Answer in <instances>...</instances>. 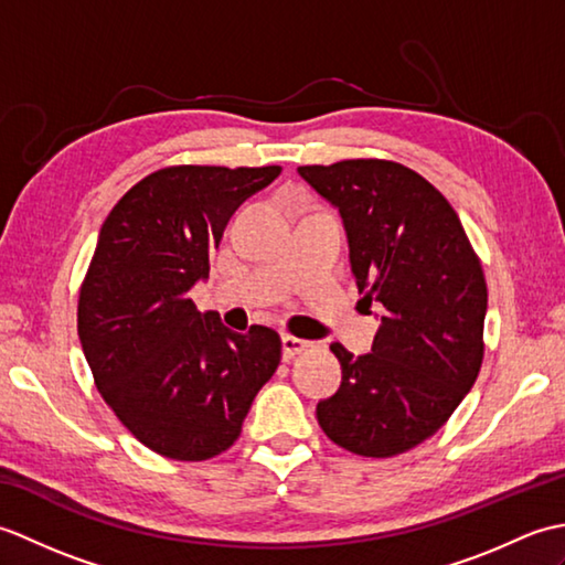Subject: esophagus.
<instances>
[{
    "label": "esophagus",
    "instance_id": "34e87169",
    "mask_svg": "<svg viewBox=\"0 0 565 565\" xmlns=\"http://www.w3.org/2000/svg\"><path fill=\"white\" fill-rule=\"evenodd\" d=\"M308 347L306 340H298L294 334H281V354L284 359H294L298 352H303Z\"/></svg>",
    "mask_w": 565,
    "mask_h": 565
}]
</instances>
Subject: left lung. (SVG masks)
I'll list each match as a JSON object with an SVG mask.
<instances>
[{
	"instance_id": "obj_1",
	"label": "left lung",
	"mask_w": 565,
	"mask_h": 565,
	"mask_svg": "<svg viewBox=\"0 0 565 565\" xmlns=\"http://www.w3.org/2000/svg\"><path fill=\"white\" fill-rule=\"evenodd\" d=\"M298 174L338 209L362 301L383 308L369 354L330 347L342 383L318 403V423L352 454H403L447 423L481 371V262L449 201L398 162L342 160Z\"/></svg>"
}]
</instances>
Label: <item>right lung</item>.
Wrapping results in <instances>:
<instances>
[{"label": "right lung", "mask_w": 565, "mask_h": 565, "mask_svg": "<svg viewBox=\"0 0 565 565\" xmlns=\"http://www.w3.org/2000/svg\"><path fill=\"white\" fill-rule=\"evenodd\" d=\"M279 174L276 164L167 167L126 191L102 225L79 291L82 352L116 417L167 459L231 447L281 362L271 328L233 332L189 298L239 203Z\"/></svg>", "instance_id": "right-lung-1"}]
</instances>
